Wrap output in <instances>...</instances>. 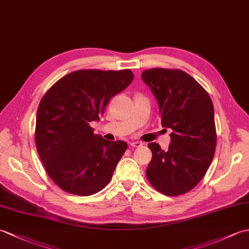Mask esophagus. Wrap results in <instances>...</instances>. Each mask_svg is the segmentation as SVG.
Wrapping results in <instances>:
<instances>
[{
	"label": "esophagus",
	"instance_id": "esophagus-1",
	"mask_svg": "<svg viewBox=\"0 0 249 249\" xmlns=\"http://www.w3.org/2000/svg\"><path fill=\"white\" fill-rule=\"evenodd\" d=\"M141 145H142V143H141V142H139V141L130 142V146H133V147H139Z\"/></svg>",
	"mask_w": 249,
	"mask_h": 249
}]
</instances>
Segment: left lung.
Segmentation results:
<instances>
[{
  "instance_id": "8db88e82",
  "label": "left lung",
  "mask_w": 249,
  "mask_h": 249,
  "mask_svg": "<svg viewBox=\"0 0 249 249\" xmlns=\"http://www.w3.org/2000/svg\"><path fill=\"white\" fill-rule=\"evenodd\" d=\"M141 78L157 100L161 126L172 129L168 150L156 142L147 145L152 152L147 179L163 195L185 194L202 179L213 160V103L192 76L179 70L152 68Z\"/></svg>"
}]
</instances>
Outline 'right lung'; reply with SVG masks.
Here are the masks:
<instances>
[{"instance_id":"add662e5","label":"right lung","mask_w":249,"mask_h":249,"mask_svg":"<svg viewBox=\"0 0 249 249\" xmlns=\"http://www.w3.org/2000/svg\"><path fill=\"white\" fill-rule=\"evenodd\" d=\"M129 70L77 71L61 78L40 100L35 142L48 176L65 192L91 196L107 185L127 150L89 126L99 121L111 97L133 81Z\"/></svg>"}]
</instances>
